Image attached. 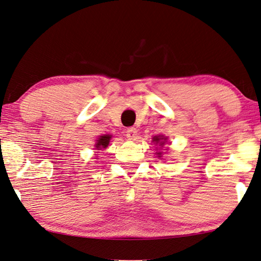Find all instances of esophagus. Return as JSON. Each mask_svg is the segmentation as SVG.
<instances>
[{
    "mask_svg": "<svg viewBox=\"0 0 261 261\" xmlns=\"http://www.w3.org/2000/svg\"><path fill=\"white\" fill-rule=\"evenodd\" d=\"M126 136L129 140H135L136 136H138V130H136V128L132 127V128H128L126 130Z\"/></svg>",
    "mask_w": 261,
    "mask_h": 261,
    "instance_id": "1",
    "label": "esophagus"
}]
</instances>
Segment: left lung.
I'll list each match as a JSON object with an SVG mask.
<instances>
[{
  "label": "left lung",
  "mask_w": 261,
  "mask_h": 261,
  "mask_svg": "<svg viewBox=\"0 0 261 261\" xmlns=\"http://www.w3.org/2000/svg\"><path fill=\"white\" fill-rule=\"evenodd\" d=\"M168 138H165V136H162V135H159V136H153L152 138V142H155L156 144L160 143V146L163 147V144L165 143V141ZM157 155H159V157H162V152H157Z\"/></svg>",
  "instance_id": "1"
}]
</instances>
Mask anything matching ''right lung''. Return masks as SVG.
<instances>
[{
    "instance_id": "1",
    "label": "right lung",
    "mask_w": 261,
    "mask_h": 261,
    "mask_svg": "<svg viewBox=\"0 0 261 261\" xmlns=\"http://www.w3.org/2000/svg\"><path fill=\"white\" fill-rule=\"evenodd\" d=\"M110 140H111V135H109V134L99 136V139L97 140V142L95 144L97 150H102V149H105L106 147H108L110 143Z\"/></svg>"
}]
</instances>
